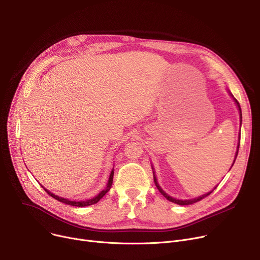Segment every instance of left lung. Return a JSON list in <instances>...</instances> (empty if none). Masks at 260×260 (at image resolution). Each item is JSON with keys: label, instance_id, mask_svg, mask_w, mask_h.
<instances>
[{"label": "left lung", "instance_id": "left-lung-1", "mask_svg": "<svg viewBox=\"0 0 260 260\" xmlns=\"http://www.w3.org/2000/svg\"><path fill=\"white\" fill-rule=\"evenodd\" d=\"M235 102H236V104H237V106H238V109H239V112H240V125H241V120H242L241 108H240V105H239L238 101H237V100H235ZM239 143H240V134H239ZM238 148H239V144H238ZM237 155H238V149H237V152H236V157H237ZM235 159H236V158H235ZM234 162H235V160H234ZM234 162H233V165H234ZM154 181H155V184H156L157 188L159 189V192L162 194V196H165L169 201L174 202V203H177V204H180V206H188V204H193V203H195V202H197V201H200V200H202L203 198L208 197V196L213 192V190L216 188V187H215V188L212 190V192L207 193V194H204V195H202V196H200V197H198V198H195V199H190V200H179V199H175V198H173V197L169 196L167 193L163 192L162 188L159 186V184H158V182H157V178H156V176H155V175H154Z\"/></svg>", "mask_w": 260, "mask_h": 260}]
</instances>
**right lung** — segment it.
<instances>
[{"instance_id": "obj_1", "label": "right lung", "mask_w": 260, "mask_h": 260, "mask_svg": "<svg viewBox=\"0 0 260 260\" xmlns=\"http://www.w3.org/2000/svg\"><path fill=\"white\" fill-rule=\"evenodd\" d=\"M113 178H114V170L112 171L111 175H109V179H108V183H107L106 188L103 189V190H101V192L99 193L98 196H95L94 198H92V199H90V200H87V201H71V200L62 198V197H59V196H57V195H54V194L50 193L49 190H47V189L44 188V187H43V188L46 190V193H47L49 196H51V197L54 198V199H57V200L60 201V202H63V203H66V204H70V206H73V207H87V206H91V204L97 203V202L108 192L109 188L112 187Z\"/></svg>"}]
</instances>
